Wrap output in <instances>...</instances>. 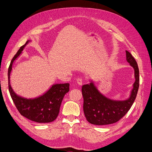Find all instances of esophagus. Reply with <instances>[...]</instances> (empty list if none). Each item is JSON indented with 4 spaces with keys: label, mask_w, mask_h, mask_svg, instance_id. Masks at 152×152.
I'll list each match as a JSON object with an SVG mask.
<instances>
[{
    "label": "esophagus",
    "mask_w": 152,
    "mask_h": 152,
    "mask_svg": "<svg viewBox=\"0 0 152 152\" xmlns=\"http://www.w3.org/2000/svg\"><path fill=\"white\" fill-rule=\"evenodd\" d=\"M83 81L82 78H81V77H79V78H77V84H78L79 85L81 86V85H82V84H83Z\"/></svg>",
    "instance_id": "esophagus-1"
}]
</instances>
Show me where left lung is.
Masks as SVG:
<instances>
[{
	"mask_svg": "<svg viewBox=\"0 0 152 152\" xmlns=\"http://www.w3.org/2000/svg\"><path fill=\"white\" fill-rule=\"evenodd\" d=\"M126 53L127 61L134 69L135 79L130 97L126 100H113L102 95L92 81L89 84L83 85V110L89 123L99 126L116 123L127 113L132 105L139 87V70L132 55L127 50Z\"/></svg>",
	"mask_w": 152,
	"mask_h": 152,
	"instance_id": "8db88e82",
	"label": "left lung"
}]
</instances>
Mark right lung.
<instances>
[{
    "label": "right lung",
    "instance_id": "1",
    "mask_svg": "<svg viewBox=\"0 0 152 152\" xmlns=\"http://www.w3.org/2000/svg\"><path fill=\"white\" fill-rule=\"evenodd\" d=\"M29 41H28L25 45L20 47L10 62L8 70L10 94L16 107L22 116L39 123H50L53 121L58 115L62 100L69 90V83L53 84L41 96L29 99L16 94L10 85V75L13 63L21 53L24 47Z\"/></svg>",
    "mask_w": 152,
    "mask_h": 152
}]
</instances>
